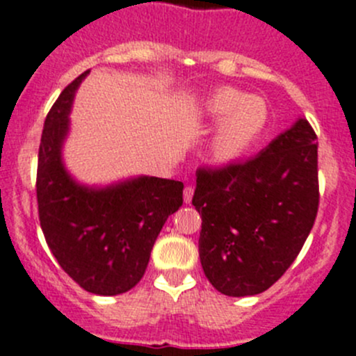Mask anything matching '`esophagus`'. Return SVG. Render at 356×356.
I'll return each mask as SVG.
<instances>
[{"instance_id":"1","label":"esophagus","mask_w":356,"mask_h":356,"mask_svg":"<svg viewBox=\"0 0 356 356\" xmlns=\"http://www.w3.org/2000/svg\"><path fill=\"white\" fill-rule=\"evenodd\" d=\"M192 195H194V188H192V187H185L184 199H185V202H187V204L192 201Z\"/></svg>"}]
</instances>
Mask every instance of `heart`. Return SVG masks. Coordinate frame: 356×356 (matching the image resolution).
I'll use <instances>...</instances> for the list:
<instances>
[{"instance_id":"obj_1","label":"heart","mask_w":356,"mask_h":356,"mask_svg":"<svg viewBox=\"0 0 356 356\" xmlns=\"http://www.w3.org/2000/svg\"><path fill=\"white\" fill-rule=\"evenodd\" d=\"M202 115L216 124L209 138V155L216 162H231L253 147L266 131L269 106L260 96H248L232 87L216 89L202 101Z\"/></svg>"}]
</instances>
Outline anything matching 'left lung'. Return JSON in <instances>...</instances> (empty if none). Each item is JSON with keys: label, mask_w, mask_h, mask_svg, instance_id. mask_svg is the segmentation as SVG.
<instances>
[{"label": "left lung", "mask_w": 356, "mask_h": 356, "mask_svg": "<svg viewBox=\"0 0 356 356\" xmlns=\"http://www.w3.org/2000/svg\"><path fill=\"white\" fill-rule=\"evenodd\" d=\"M318 201L316 134L306 118L250 161L199 169L192 204L209 283L231 297L266 292L302 250Z\"/></svg>", "instance_id": "left-lung-1"}]
</instances>
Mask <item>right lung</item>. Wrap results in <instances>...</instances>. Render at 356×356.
<instances>
[{
	"label": "right lung",
	"instance_id": "right-lung-1",
	"mask_svg": "<svg viewBox=\"0 0 356 356\" xmlns=\"http://www.w3.org/2000/svg\"><path fill=\"white\" fill-rule=\"evenodd\" d=\"M90 71L60 92L45 118L38 152L40 225L59 266L83 290L118 296L133 289L169 215L184 204V184L134 176L106 187L76 181L63 161L74 94Z\"/></svg>",
	"mask_w": 356,
	"mask_h": 356
}]
</instances>
